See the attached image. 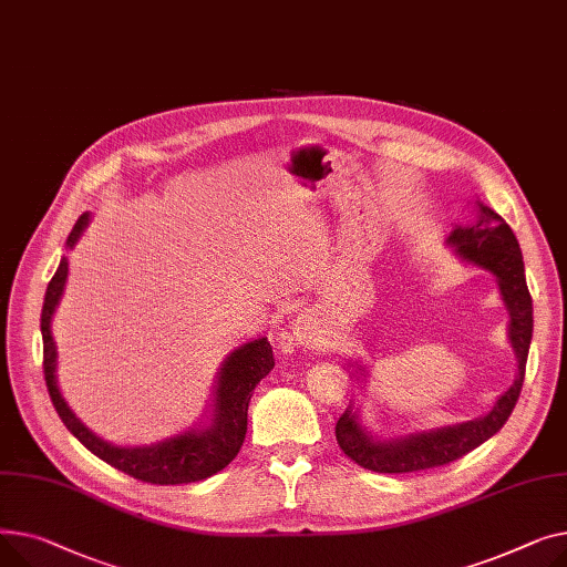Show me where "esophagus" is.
I'll use <instances>...</instances> for the list:
<instances>
[{
    "label": "esophagus",
    "mask_w": 567,
    "mask_h": 567,
    "mask_svg": "<svg viewBox=\"0 0 567 567\" xmlns=\"http://www.w3.org/2000/svg\"><path fill=\"white\" fill-rule=\"evenodd\" d=\"M288 339L299 348H318L322 343V329L318 318L311 311L299 313L290 327Z\"/></svg>",
    "instance_id": "34e87169"
}]
</instances>
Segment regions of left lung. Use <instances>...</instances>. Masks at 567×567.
Segmentation results:
<instances>
[{
	"mask_svg": "<svg viewBox=\"0 0 567 567\" xmlns=\"http://www.w3.org/2000/svg\"><path fill=\"white\" fill-rule=\"evenodd\" d=\"M470 206L472 219L453 224L446 236V247H451L462 262L474 265V268H481L496 279L498 295H502V302L508 311V341L515 352L517 375L483 416L432 430H416L410 435H375L373 430L361 423L359 405L354 408V403H350L337 421V442L343 453L363 470L378 474H410L442 467V464L467 455L496 435L517 403L530 337H534V302H530L526 288L522 249L513 228L481 198H474ZM348 365L352 375L365 384V375H369L365 365L352 359Z\"/></svg>",
	"mask_w": 567,
	"mask_h": 567,
	"instance_id": "8db88e82",
	"label": "left lung"
}]
</instances>
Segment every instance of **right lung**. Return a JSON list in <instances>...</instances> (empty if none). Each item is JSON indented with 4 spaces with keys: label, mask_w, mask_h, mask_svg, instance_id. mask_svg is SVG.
<instances>
[{
    "label": "right lung",
    "mask_w": 567,
    "mask_h": 567,
    "mask_svg": "<svg viewBox=\"0 0 567 567\" xmlns=\"http://www.w3.org/2000/svg\"><path fill=\"white\" fill-rule=\"evenodd\" d=\"M91 215L84 213L73 230L65 247L73 249L82 233L86 230ZM69 279V258H61L59 268L48 284L45 302L41 313V334H43V373L45 384L52 398V405L61 416L63 425L100 460L112 464L114 470L153 485H181L204 481L238 455L245 435H247V410L256 384L275 369V357L270 341L260 337L243 343L221 361L217 380L213 386V401L194 427L178 432L153 444L142 446H118L89 430L78 414L65 403L56 380V343L52 337V316L61 302V295Z\"/></svg>",
    "instance_id": "add662e5"
}]
</instances>
